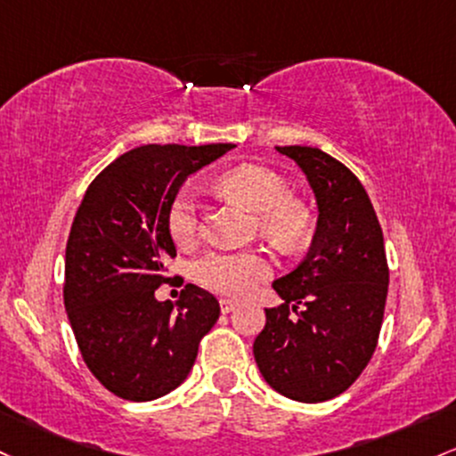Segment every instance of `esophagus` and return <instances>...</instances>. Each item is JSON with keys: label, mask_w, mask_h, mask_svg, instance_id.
Returning <instances> with one entry per match:
<instances>
[{"label": "esophagus", "mask_w": 456, "mask_h": 456, "mask_svg": "<svg viewBox=\"0 0 456 456\" xmlns=\"http://www.w3.org/2000/svg\"><path fill=\"white\" fill-rule=\"evenodd\" d=\"M238 307V301H232V298H220V312L229 314Z\"/></svg>", "instance_id": "obj_1"}]
</instances>
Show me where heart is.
Returning a JSON list of instances; mask_svg holds the SVG:
<instances>
[{"mask_svg":"<svg viewBox=\"0 0 456 456\" xmlns=\"http://www.w3.org/2000/svg\"><path fill=\"white\" fill-rule=\"evenodd\" d=\"M216 188L257 214V229L279 247H297L312 232V212L297 199L279 173L259 164H242L224 173ZM168 233L179 247H192L201 233L199 205L188 190H179L167 212ZM273 273L262 253H208L192 266V279L223 297L242 298L255 292Z\"/></svg>","mask_w":456,"mask_h":456,"instance_id":"1","label":"heart"}]
</instances>
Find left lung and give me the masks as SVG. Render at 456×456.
<instances>
[{
	"label": "left lung",
	"mask_w": 456,
	"mask_h": 456,
	"mask_svg": "<svg viewBox=\"0 0 456 456\" xmlns=\"http://www.w3.org/2000/svg\"><path fill=\"white\" fill-rule=\"evenodd\" d=\"M307 175L318 223L307 257L273 283L283 305L266 309L255 338L259 372L274 392L324 403L357 381L381 333L389 268L366 188L316 147H277Z\"/></svg>",
	"instance_id": "1"
}]
</instances>
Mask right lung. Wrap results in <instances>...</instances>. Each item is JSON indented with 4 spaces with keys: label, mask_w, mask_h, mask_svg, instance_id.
<instances>
[{
    "label": "right lung",
    "mask_w": 456,
    "mask_h": 456,
    "mask_svg": "<svg viewBox=\"0 0 456 456\" xmlns=\"http://www.w3.org/2000/svg\"><path fill=\"white\" fill-rule=\"evenodd\" d=\"M233 144H144L93 179L64 255V307L90 372L114 396L147 403L179 387L199 342L220 316L208 289L188 283L159 303L175 257L167 212L192 173Z\"/></svg>",
    "instance_id": "add662e5"
}]
</instances>
